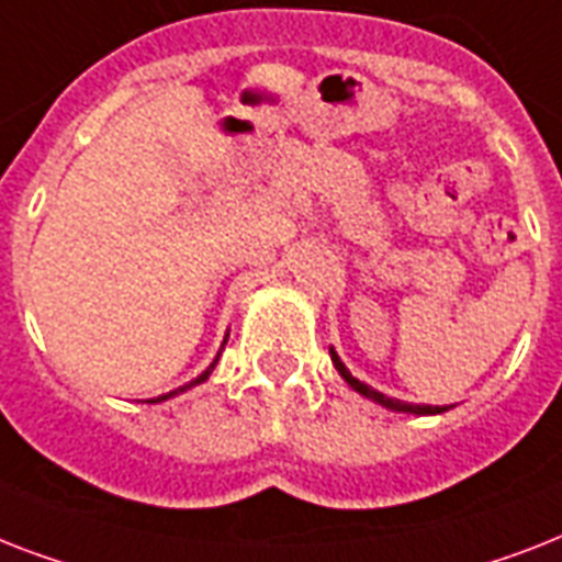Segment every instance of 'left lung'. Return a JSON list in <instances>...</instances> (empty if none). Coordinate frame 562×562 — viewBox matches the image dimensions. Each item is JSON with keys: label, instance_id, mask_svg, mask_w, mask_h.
I'll list each match as a JSON object with an SVG mask.
<instances>
[{"label": "left lung", "instance_id": "1", "mask_svg": "<svg viewBox=\"0 0 562 562\" xmlns=\"http://www.w3.org/2000/svg\"><path fill=\"white\" fill-rule=\"evenodd\" d=\"M330 359H334L336 371L342 374V380L348 385H351L353 392H359V394H362V397H368V401L380 403V406L392 408V412H408V415H441V412H447V406H417V403H403V401H397V397H389V394L376 392V389H371V385L359 383L357 376H353L351 371L345 368V362H342V359H339V353H336L334 348H330Z\"/></svg>", "mask_w": 562, "mask_h": 562}]
</instances>
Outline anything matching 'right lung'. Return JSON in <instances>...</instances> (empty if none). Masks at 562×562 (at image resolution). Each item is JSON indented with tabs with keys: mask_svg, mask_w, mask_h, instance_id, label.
Instances as JSON below:
<instances>
[{
	"mask_svg": "<svg viewBox=\"0 0 562 562\" xmlns=\"http://www.w3.org/2000/svg\"><path fill=\"white\" fill-rule=\"evenodd\" d=\"M223 345H226V339H223ZM220 357V353H217ZM214 366H217V359H214V362H211L209 368H205L203 374L196 376V380H191V383H186V385H179L177 392H168V394H161V397H156V401H147V403H161V401H168V397H173V394H182V392H188V389H191V385H200V383H205V380H209V374L211 371H214Z\"/></svg>",
	"mask_w": 562,
	"mask_h": 562,
	"instance_id": "1",
	"label": "right lung"
}]
</instances>
